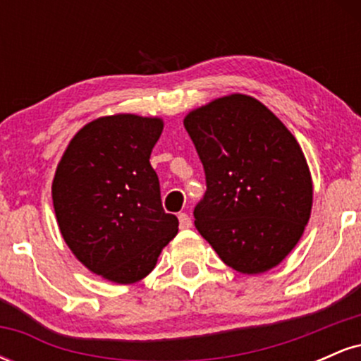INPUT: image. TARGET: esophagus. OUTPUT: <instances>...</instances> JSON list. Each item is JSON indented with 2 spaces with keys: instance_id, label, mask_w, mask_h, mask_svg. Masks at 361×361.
Returning <instances> with one entry per match:
<instances>
[{
  "instance_id": "esophagus-1",
  "label": "esophagus",
  "mask_w": 361,
  "mask_h": 361,
  "mask_svg": "<svg viewBox=\"0 0 361 361\" xmlns=\"http://www.w3.org/2000/svg\"><path fill=\"white\" fill-rule=\"evenodd\" d=\"M178 221H180V227L181 229H190V227H192V217H190L188 214H185V212H181V214H178Z\"/></svg>"
}]
</instances>
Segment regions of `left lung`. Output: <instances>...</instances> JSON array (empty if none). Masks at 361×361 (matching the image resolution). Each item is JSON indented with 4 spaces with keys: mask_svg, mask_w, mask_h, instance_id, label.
I'll return each mask as SVG.
<instances>
[{
    "mask_svg": "<svg viewBox=\"0 0 361 361\" xmlns=\"http://www.w3.org/2000/svg\"><path fill=\"white\" fill-rule=\"evenodd\" d=\"M183 123L205 171V195L193 210L198 233L235 271L276 267L299 243L312 207L299 142L246 94L210 102Z\"/></svg>",
    "mask_w": 361,
    "mask_h": 361,
    "instance_id": "1",
    "label": "left lung"
}]
</instances>
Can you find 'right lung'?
Listing matches in <instances>:
<instances>
[{
	"label": "right lung",
	"mask_w": 361,
	"mask_h": 361,
	"mask_svg": "<svg viewBox=\"0 0 361 361\" xmlns=\"http://www.w3.org/2000/svg\"><path fill=\"white\" fill-rule=\"evenodd\" d=\"M161 132L159 118L93 120L74 135L54 176L62 238L88 270L110 281L134 283L149 275L178 233L149 163Z\"/></svg>",
	"instance_id": "add662e5"
}]
</instances>
